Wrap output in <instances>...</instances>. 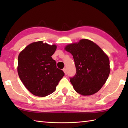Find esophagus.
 Wrapping results in <instances>:
<instances>
[{
	"instance_id": "obj_1",
	"label": "esophagus",
	"mask_w": 128,
	"mask_h": 128,
	"mask_svg": "<svg viewBox=\"0 0 128 128\" xmlns=\"http://www.w3.org/2000/svg\"><path fill=\"white\" fill-rule=\"evenodd\" d=\"M63 71H64V73H65V74H66V68H64L63 69Z\"/></svg>"
}]
</instances>
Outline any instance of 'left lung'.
<instances>
[{"mask_svg": "<svg viewBox=\"0 0 128 128\" xmlns=\"http://www.w3.org/2000/svg\"><path fill=\"white\" fill-rule=\"evenodd\" d=\"M73 55L76 68L70 81L75 91L82 95L95 94L102 88L110 73L108 56L92 41L83 39L65 47Z\"/></svg>", "mask_w": 128, "mask_h": 128, "instance_id": "obj_1", "label": "left lung"}]
</instances>
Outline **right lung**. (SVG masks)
Listing matches in <instances>:
<instances>
[{
  "label": "right lung",
  "mask_w": 128,
  "mask_h": 128,
  "mask_svg": "<svg viewBox=\"0 0 128 128\" xmlns=\"http://www.w3.org/2000/svg\"><path fill=\"white\" fill-rule=\"evenodd\" d=\"M56 46L42 41L31 43L21 52L17 72L26 88L36 96H46L55 92L64 73L51 56Z\"/></svg>",
  "instance_id": "obj_1"
}]
</instances>
